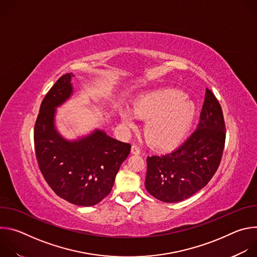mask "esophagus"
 Here are the masks:
<instances>
[{
	"instance_id": "34e87169",
	"label": "esophagus",
	"mask_w": 257,
	"mask_h": 257,
	"mask_svg": "<svg viewBox=\"0 0 257 257\" xmlns=\"http://www.w3.org/2000/svg\"><path fill=\"white\" fill-rule=\"evenodd\" d=\"M131 153H132L133 155H139V154L141 153V151H140V149L138 148L137 145L133 144V145H132V148H131Z\"/></svg>"
}]
</instances>
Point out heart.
Here are the masks:
<instances>
[{"instance_id":"b5f03b06","label":"heart","mask_w":257,"mask_h":257,"mask_svg":"<svg viewBox=\"0 0 257 257\" xmlns=\"http://www.w3.org/2000/svg\"><path fill=\"white\" fill-rule=\"evenodd\" d=\"M195 116V104L184 93L174 89L148 92L136 99L133 111L120 109V118L128 129L136 126V119H148L144 133L157 149L176 146L189 130Z\"/></svg>"}]
</instances>
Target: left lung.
I'll return each instance as SVG.
<instances>
[{
  "mask_svg": "<svg viewBox=\"0 0 257 257\" xmlns=\"http://www.w3.org/2000/svg\"><path fill=\"white\" fill-rule=\"evenodd\" d=\"M226 126L221 104L206 88L196 130L177 150L148 157L145 188L164 202L189 198L210 181L221 163Z\"/></svg>",
  "mask_w": 257,
  "mask_h": 257,
  "instance_id": "obj_1",
  "label": "left lung"
}]
</instances>
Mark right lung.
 Segmentation results:
<instances>
[{"mask_svg": "<svg viewBox=\"0 0 257 257\" xmlns=\"http://www.w3.org/2000/svg\"><path fill=\"white\" fill-rule=\"evenodd\" d=\"M73 73L63 75L45 96L34 126L39 167L54 192L75 205L92 206L111 192L131 145L95 129L75 140L56 129V108L73 93Z\"/></svg>", "mask_w": 257, "mask_h": 257, "instance_id": "obj_1", "label": "right lung"}]
</instances>
